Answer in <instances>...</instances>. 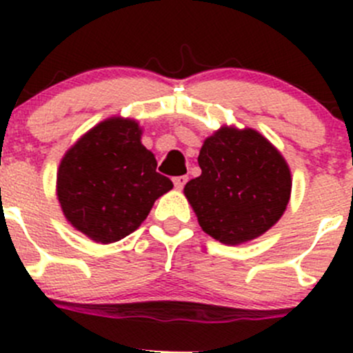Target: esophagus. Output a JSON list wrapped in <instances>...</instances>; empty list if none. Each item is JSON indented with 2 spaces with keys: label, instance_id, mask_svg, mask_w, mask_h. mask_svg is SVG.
I'll return each mask as SVG.
<instances>
[{
  "label": "esophagus",
  "instance_id": "1",
  "mask_svg": "<svg viewBox=\"0 0 353 353\" xmlns=\"http://www.w3.org/2000/svg\"><path fill=\"white\" fill-rule=\"evenodd\" d=\"M188 183V176H177L174 177V186L177 188V190H183L184 184Z\"/></svg>",
  "mask_w": 353,
  "mask_h": 353
}]
</instances>
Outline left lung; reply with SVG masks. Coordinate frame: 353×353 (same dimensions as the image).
I'll return each mask as SVG.
<instances>
[{"label":"left lung","mask_w":353,"mask_h":353,"mask_svg":"<svg viewBox=\"0 0 353 353\" xmlns=\"http://www.w3.org/2000/svg\"><path fill=\"white\" fill-rule=\"evenodd\" d=\"M201 174L184 186L199 227L227 245L272 229L290 199L292 176L282 154L258 131L222 126L198 155Z\"/></svg>","instance_id":"obj_1"}]
</instances>
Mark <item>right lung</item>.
<instances>
[{
	"instance_id": "add662e5",
	"label": "right lung",
	"mask_w": 353,
	"mask_h": 353,
	"mask_svg": "<svg viewBox=\"0 0 353 353\" xmlns=\"http://www.w3.org/2000/svg\"><path fill=\"white\" fill-rule=\"evenodd\" d=\"M172 190L141 145L137 121L109 117L83 134L58 169L59 205L66 220L101 244L121 241L141 225L155 199Z\"/></svg>"
}]
</instances>
